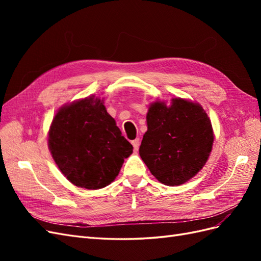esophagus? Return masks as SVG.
I'll return each mask as SVG.
<instances>
[{"label": "esophagus", "mask_w": 261, "mask_h": 261, "mask_svg": "<svg viewBox=\"0 0 261 261\" xmlns=\"http://www.w3.org/2000/svg\"><path fill=\"white\" fill-rule=\"evenodd\" d=\"M132 145H133V147H134V151H138L139 145H140L139 138H136L135 140H133V141H132Z\"/></svg>", "instance_id": "obj_1"}]
</instances>
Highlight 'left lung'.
<instances>
[{
  "instance_id": "obj_1",
  "label": "left lung",
  "mask_w": 261,
  "mask_h": 261,
  "mask_svg": "<svg viewBox=\"0 0 261 261\" xmlns=\"http://www.w3.org/2000/svg\"><path fill=\"white\" fill-rule=\"evenodd\" d=\"M147 132L139 154L151 174L168 186L186 183L209 159L213 134L203 108L194 101L173 98L149 105Z\"/></svg>"
}]
</instances>
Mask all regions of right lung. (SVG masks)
Wrapping results in <instances>:
<instances>
[{"label":"right lung","mask_w":261,"mask_h":261,"mask_svg":"<svg viewBox=\"0 0 261 261\" xmlns=\"http://www.w3.org/2000/svg\"><path fill=\"white\" fill-rule=\"evenodd\" d=\"M48 146L53 160L70 183L86 189L110 185L133 146L122 136L105 100L89 96L64 105L54 115Z\"/></svg>","instance_id":"right-lung-1"}]
</instances>
